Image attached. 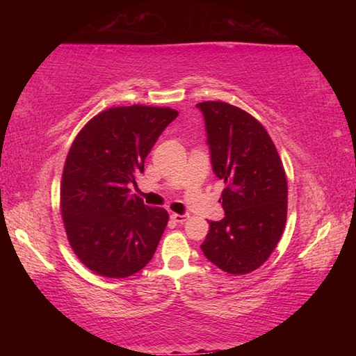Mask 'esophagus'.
Masks as SVG:
<instances>
[{
    "instance_id": "obj_1",
    "label": "esophagus",
    "mask_w": 356,
    "mask_h": 356,
    "mask_svg": "<svg viewBox=\"0 0 356 356\" xmlns=\"http://www.w3.org/2000/svg\"><path fill=\"white\" fill-rule=\"evenodd\" d=\"M171 218L176 221V222H179V225H184V222L190 218V215H180V213H172L171 215Z\"/></svg>"
}]
</instances>
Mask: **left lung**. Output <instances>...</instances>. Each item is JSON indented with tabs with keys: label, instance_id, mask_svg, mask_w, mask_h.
<instances>
[{
	"label": "left lung",
	"instance_id": "1",
	"mask_svg": "<svg viewBox=\"0 0 356 356\" xmlns=\"http://www.w3.org/2000/svg\"><path fill=\"white\" fill-rule=\"evenodd\" d=\"M215 176L226 216L209 221L201 250L231 275H246L267 261L287 220V179L275 143L250 113L226 102H201Z\"/></svg>",
	"mask_w": 356,
	"mask_h": 356
}]
</instances>
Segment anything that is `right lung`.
I'll use <instances>...</instances> for the list:
<instances>
[{
    "instance_id": "obj_1",
    "label": "right lung",
    "mask_w": 356,
    "mask_h": 356,
    "mask_svg": "<svg viewBox=\"0 0 356 356\" xmlns=\"http://www.w3.org/2000/svg\"><path fill=\"white\" fill-rule=\"evenodd\" d=\"M170 106H113L75 136L61 179V213L76 257L105 278H127L146 267L170 220L144 206L130 184L168 124Z\"/></svg>"
}]
</instances>
